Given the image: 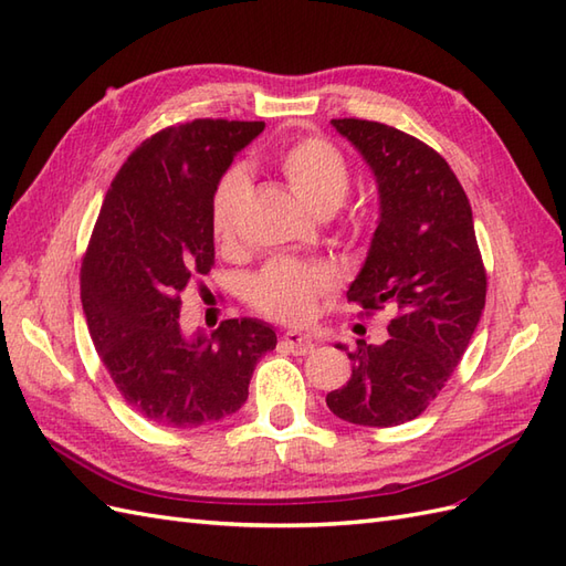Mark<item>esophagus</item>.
I'll use <instances>...</instances> for the list:
<instances>
[{
    "instance_id": "esophagus-1",
    "label": "esophagus",
    "mask_w": 566,
    "mask_h": 566,
    "mask_svg": "<svg viewBox=\"0 0 566 566\" xmlns=\"http://www.w3.org/2000/svg\"><path fill=\"white\" fill-rule=\"evenodd\" d=\"M282 346H284V349L292 352V354H296V356H306V354L315 352L313 339L308 335H303V332H296V329L284 332Z\"/></svg>"
}]
</instances>
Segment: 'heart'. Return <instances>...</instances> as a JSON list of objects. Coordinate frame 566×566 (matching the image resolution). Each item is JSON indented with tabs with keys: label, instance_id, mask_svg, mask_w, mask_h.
<instances>
[{
	"label": "heart",
	"instance_id": "heart-1",
	"mask_svg": "<svg viewBox=\"0 0 566 566\" xmlns=\"http://www.w3.org/2000/svg\"><path fill=\"white\" fill-rule=\"evenodd\" d=\"M280 169L296 198L315 214L335 212L352 186V171L342 153L321 138H306L292 145L280 157ZM249 174L234 167L217 181L210 202V224L214 237L229 241L234 237L237 214L249 196ZM332 284L329 272L321 265H303L296 260L277 258L251 280L249 298L258 311L284 323H301L315 311L317 296Z\"/></svg>",
	"mask_w": 566,
	"mask_h": 566
}]
</instances>
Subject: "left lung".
Wrapping results in <instances>:
<instances>
[{
  "instance_id": "left-lung-1",
  "label": "left lung",
  "mask_w": 566,
  "mask_h": 566,
  "mask_svg": "<svg viewBox=\"0 0 566 566\" xmlns=\"http://www.w3.org/2000/svg\"><path fill=\"white\" fill-rule=\"evenodd\" d=\"M373 171L380 214L349 301L397 317L382 344L358 342L352 378L327 395L342 421L389 428L413 421L454 373L485 308L473 212L454 171L426 143L366 119H332Z\"/></svg>"
}]
</instances>
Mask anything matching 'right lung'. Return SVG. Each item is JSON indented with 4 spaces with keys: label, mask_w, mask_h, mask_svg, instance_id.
<instances>
[{
    "label": "right lung",
    "mask_w": 566,
    "mask_h": 566,
    "mask_svg": "<svg viewBox=\"0 0 566 566\" xmlns=\"http://www.w3.org/2000/svg\"><path fill=\"white\" fill-rule=\"evenodd\" d=\"M263 122L196 119L165 128L128 155L107 188L81 268L91 339L128 407L165 428L237 413L258 360L277 346L272 325L241 317L186 335L181 298L214 263L210 202Z\"/></svg>",
    "instance_id": "add662e5"
}]
</instances>
